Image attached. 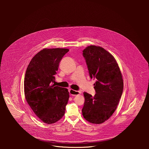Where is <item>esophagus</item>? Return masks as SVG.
Returning <instances> with one entry per match:
<instances>
[{"mask_svg":"<svg viewBox=\"0 0 149 149\" xmlns=\"http://www.w3.org/2000/svg\"><path fill=\"white\" fill-rule=\"evenodd\" d=\"M69 93L70 95H72V96H76V95H77L79 94H80L81 93L80 91H74L73 89H70L69 90Z\"/></svg>","mask_w":149,"mask_h":149,"instance_id":"1","label":"esophagus"}]
</instances>
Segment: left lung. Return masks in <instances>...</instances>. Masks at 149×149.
I'll return each mask as SVG.
<instances>
[{
  "label": "left lung",
  "mask_w": 149,
  "mask_h": 149,
  "mask_svg": "<svg viewBox=\"0 0 149 149\" xmlns=\"http://www.w3.org/2000/svg\"><path fill=\"white\" fill-rule=\"evenodd\" d=\"M91 79H96V94L84 92V118L90 123L100 124L116 110L123 90L120 68L113 56L100 46H88L83 51Z\"/></svg>",
  "instance_id": "obj_1"
}]
</instances>
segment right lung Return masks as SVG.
Instances as JSON below:
<instances>
[{
    "mask_svg": "<svg viewBox=\"0 0 149 149\" xmlns=\"http://www.w3.org/2000/svg\"><path fill=\"white\" fill-rule=\"evenodd\" d=\"M68 52V49H43L33 57L26 71V100L37 116L49 125L63 118L69 100L66 88L53 84L60 61Z\"/></svg>",
    "mask_w": 149,
    "mask_h": 149,
    "instance_id": "1",
    "label": "right lung"
}]
</instances>
